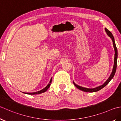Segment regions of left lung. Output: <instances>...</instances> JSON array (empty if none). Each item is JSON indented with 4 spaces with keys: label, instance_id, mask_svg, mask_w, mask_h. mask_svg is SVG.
I'll list each match as a JSON object with an SVG mask.
<instances>
[{
    "label": "left lung",
    "instance_id": "left-lung-1",
    "mask_svg": "<svg viewBox=\"0 0 121 121\" xmlns=\"http://www.w3.org/2000/svg\"><path fill=\"white\" fill-rule=\"evenodd\" d=\"M105 30H106V32L107 33V34L110 37V38L112 39L113 41V46L114 48V50H115V58H114V67H113V71L112 73L111 74L110 77H109V78L106 80V82H105L104 84L103 85H101L100 86H98L96 88H84L82 87L79 86L77 85L76 83H74V82H73V84L78 89L81 90V91H85V92H96L97 91L99 90L102 89L103 88H104V87L106 86L108 84V83L112 79L114 75H115L116 70V67H117V48H116V46L115 44V41H114V38L113 37V34H112V33L108 30L107 28H105Z\"/></svg>",
    "mask_w": 121,
    "mask_h": 121
}]
</instances>
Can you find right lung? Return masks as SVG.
I'll return each instance as SVG.
<instances>
[{"label": "right lung", "instance_id": "obj_1", "mask_svg": "<svg viewBox=\"0 0 121 121\" xmlns=\"http://www.w3.org/2000/svg\"><path fill=\"white\" fill-rule=\"evenodd\" d=\"M51 82H52V78L51 79V80H50V82L49 84H48L47 86H46L44 88H43V89H42L41 91H36V92H34V93H24L25 94H29V95H36V94H41V93H44V92H45L46 91H47V90L48 89V88L50 87V85H51Z\"/></svg>", "mask_w": 121, "mask_h": 121}]
</instances>
